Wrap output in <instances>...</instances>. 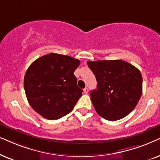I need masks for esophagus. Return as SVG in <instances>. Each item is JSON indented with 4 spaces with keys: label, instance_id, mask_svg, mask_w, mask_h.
Returning <instances> with one entry per match:
<instances>
[{
    "label": "esophagus",
    "instance_id": "34e87169",
    "mask_svg": "<svg viewBox=\"0 0 160 160\" xmlns=\"http://www.w3.org/2000/svg\"><path fill=\"white\" fill-rule=\"evenodd\" d=\"M83 91H84V93H88V88H85L83 89Z\"/></svg>",
    "mask_w": 160,
    "mask_h": 160
}]
</instances>
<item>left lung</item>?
<instances>
[{
    "instance_id": "left-lung-1",
    "label": "left lung",
    "mask_w": 160,
    "mask_h": 160,
    "mask_svg": "<svg viewBox=\"0 0 160 160\" xmlns=\"http://www.w3.org/2000/svg\"><path fill=\"white\" fill-rule=\"evenodd\" d=\"M87 64L97 79V89L90 96L100 116L114 121L135 109L142 90L139 69L122 60L89 61Z\"/></svg>"
}]
</instances>
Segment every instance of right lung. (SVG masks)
Wrapping results in <instances>:
<instances>
[{"mask_svg": "<svg viewBox=\"0 0 160 160\" xmlns=\"http://www.w3.org/2000/svg\"><path fill=\"white\" fill-rule=\"evenodd\" d=\"M80 63L68 55L50 53L30 65L24 77L25 95L40 116L56 120L73 110L82 92L74 74Z\"/></svg>", "mask_w": 160, "mask_h": 160, "instance_id": "1", "label": "right lung"}]
</instances>
